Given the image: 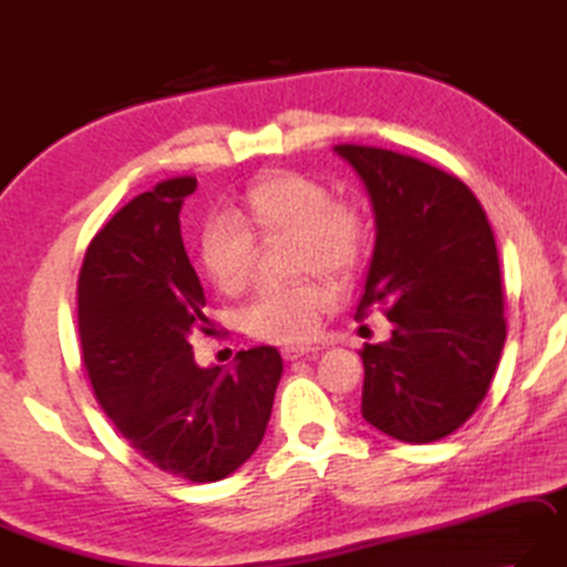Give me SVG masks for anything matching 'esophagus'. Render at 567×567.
<instances>
[{"label": "esophagus", "instance_id": "34e87169", "mask_svg": "<svg viewBox=\"0 0 567 567\" xmlns=\"http://www.w3.org/2000/svg\"><path fill=\"white\" fill-rule=\"evenodd\" d=\"M310 354H317V347H310V344H287V347H282V357L287 359V362H295V359H302V357H310Z\"/></svg>", "mask_w": 567, "mask_h": 567}]
</instances>
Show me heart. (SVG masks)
Instances as JSON below:
<instances>
[{
  "label": "heart",
  "instance_id": "1",
  "mask_svg": "<svg viewBox=\"0 0 567 567\" xmlns=\"http://www.w3.org/2000/svg\"><path fill=\"white\" fill-rule=\"evenodd\" d=\"M255 238L295 235V267L349 275L364 252V220L354 208L332 203L322 183L302 173H272L257 181L228 215H213L198 235V262L225 295H238L250 282ZM337 302V287L324 277L267 285L243 310L252 337L297 342L310 337L319 317Z\"/></svg>",
  "mask_w": 567,
  "mask_h": 567
}]
</instances>
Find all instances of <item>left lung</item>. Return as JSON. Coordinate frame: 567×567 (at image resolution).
Masks as SVG:
<instances>
[{"label": "left lung", "instance_id": "left-lung-1", "mask_svg": "<svg viewBox=\"0 0 567 567\" xmlns=\"http://www.w3.org/2000/svg\"><path fill=\"white\" fill-rule=\"evenodd\" d=\"M374 210L357 317L384 305L386 342L362 349V416L406 444L466 424L496 374L506 319L496 240L466 185L394 151L334 146Z\"/></svg>", "mask_w": 567, "mask_h": 567}]
</instances>
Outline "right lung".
Instances as JSON below:
<instances>
[{"label": "right lung", "mask_w": 567, "mask_h": 567, "mask_svg": "<svg viewBox=\"0 0 567 567\" xmlns=\"http://www.w3.org/2000/svg\"><path fill=\"white\" fill-rule=\"evenodd\" d=\"M195 188L190 176L163 181L99 230L79 275V337L123 439L161 471L213 483L260 446L282 357L252 347L230 369L195 362L188 337L210 322L178 218Z\"/></svg>", "instance_id": "add662e5"}]
</instances>
